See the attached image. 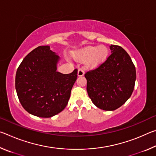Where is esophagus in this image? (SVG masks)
<instances>
[{
  "label": "esophagus",
  "instance_id": "obj_1",
  "mask_svg": "<svg viewBox=\"0 0 156 156\" xmlns=\"http://www.w3.org/2000/svg\"><path fill=\"white\" fill-rule=\"evenodd\" d=\"M84 74V71L83 68H80L78 69V76H83Z\"/></svg>",
  "mask_w": 156,
  "mask_h": 156
}]
</instances>
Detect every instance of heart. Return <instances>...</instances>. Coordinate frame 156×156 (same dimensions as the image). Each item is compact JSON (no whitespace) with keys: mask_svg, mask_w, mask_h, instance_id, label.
Segmentation results:
<instances>
[{"mask_svg":"<svg viewBox=\"0 0 156 156\" xmlns=\"http://www.w3.org/2000/svg\"><path fill=\"white\" fill-rule=\"evenodd\" d=\"M108 55L109 49L106 46H89L75 53L74 57L82 61L87 60L89 67H94L105 61Z\"/></svg>","mask_w":156,"mask_h":156,"instance_id":"b5f03b06","label":"heart"}]
</instances>
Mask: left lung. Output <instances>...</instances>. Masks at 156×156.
Returning a JSON list of instances; mask_svg holds the SVG:
<instances>
[{"label":"left lung","mask_w":156,"mask_h":156,"mask_svg":"<svg viewBox=\"0 0 156 156\" xmlns=\"http://www.w3.org/2000/svg\"><path fill=\"white\" fill-rule=\"evenodd\" d=\"M111 54L104 62L87 72V91L99 109L113 111L131 96L136 78L135 65L122 47L110 46Z\"/></svg>","instance_id":"obj_1"}]
</instances>
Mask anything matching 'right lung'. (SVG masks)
Returning <instances> with one entry per match:
<instances>
[{
	"mask_svg": "<svg viewBox=\"0 0 156 156\" xmlns=\"http://www.w3.org/2000/svg\"><path fill=\"white\" fill-rule=\"evenodd\" d=\"M58 60L49 46H39L18 67L16 90L21 105L31 114L50 118L67 106L78 69L68 74L57 72Z\"/></svg>",
	"mask_w": 156,
	"mask_h": 156,
	"instance_id": "add662e5",
	"label": "right lung"
}]
</instances>
